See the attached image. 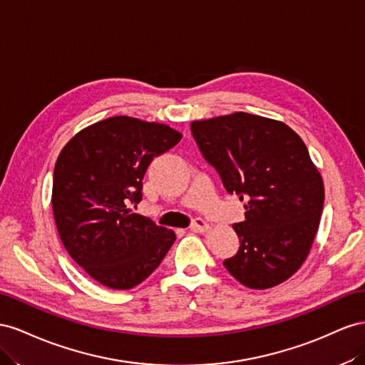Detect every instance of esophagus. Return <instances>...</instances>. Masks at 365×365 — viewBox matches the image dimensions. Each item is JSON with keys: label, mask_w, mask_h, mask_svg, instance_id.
<instances>
[{"label": "esophagus", "mask_w": 365, "mask_h": 365, "mask_svg": "<svg viewBox=\"0 0 365 365\" xmlns=\"http://www.w3.org/2000/svg\"><path fill=\"white\" fill-rule=\"evenodd\" d=\"M190 229H191V231H194V232H206L207 229H210V225H207L202 217H197V218H194V220H192Z\"/></svg>", "instance_id": "34e87169"}]
</instances>
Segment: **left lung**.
Here are the masks:
<instances>
[{
  "label": "left lung",
  "instance_id": "obj_1",
  "mask_svg": "<svg viewBox=\"0 0 365 365\" xmlns=\"http://www.w3.org/2000/svg\"><path fill=\"white\" fill-rule=\"evenodd\" d=\"M191 133L225 190L246 202L232 225L240 247L223 266L251 289L283 283L304 263L324 205L304 142L283 122L242 111L195 120Z\"/></svg>",
  "mask_w": 365,
  "mask_h": 365
}]
</instances>
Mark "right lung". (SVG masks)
Masks as SVG:
<instances>
[{
  "label": "right lung",
  "instance_id": "right-lung-1",
  "mask_svg": "<svg viewBox=\"0 0 365 365\" xmlns=\"http://www.w3.org/2000/svg\"><path fill=\"white\" fill-rule=\"evenodd\" d=\"M168 125L114 116L78 133L53 173L55 222L62 245L110 289H131L158 267L175 240L171 229L133 214L154 158L180 142Z\"/></svg>",
  "mask_w": 365,
  "mask_h": 365
}]
</instances>
